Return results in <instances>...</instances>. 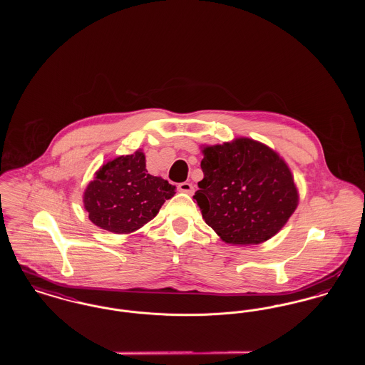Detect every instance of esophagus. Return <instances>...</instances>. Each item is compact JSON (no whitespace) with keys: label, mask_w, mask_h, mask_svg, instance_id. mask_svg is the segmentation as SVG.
Masks as SVG:
<instances>
[{"label":"esophagus","mask_w":365,"mask_h":365,"mask_svg":"<svg viewBox=\"0 0 365 365\" xmlns=\"http://www.w3.org/2000/svg\"><path fill=\"white\" fill-rule=\"evenodd\" d=\"M178 190L182 191V192H186V194H192L194 192V186L189 183V182H182L178 185Z\"/></svg>","instance_id":"obj_1"}]
</instances>
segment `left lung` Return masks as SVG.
<instances>
[{"label":"left lung","mask_w":365,"mask_h":365,"mask_svg":"<svg viewBox=\"0 0 365 365\" xmlns=\"http://www.w3.org/2000/svg\"><path fill=\"white\" fill-rule=\"evenodd\" d=\"M204 179L194 200L227 243L257 245L274 237L298 205L293 175L267 145L238 138L205 146Z\"/></svg>","instance_id":"obj_1"}]
</instances>
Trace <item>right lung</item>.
Instances as JSON below:
<instances>
[{"mask_svg": "<svg viewBox=\"0 0 365 365\" xmlns=\"http://www.w3.org/2000/svg\"><path fill=\"white\" fill-rule=\"evenodd\" d=\"M174 194L175 186L148 174L145 155L137 150L104 164L87 185L83 204L96 226L128 234L150 222Z\"/></svg>", "mask_w": 365, "mask_h": 365, "instance_id": "obj_1", "label": "right lung"}]
</instances>
